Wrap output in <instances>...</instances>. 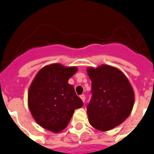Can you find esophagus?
<instances>
[{"label":"esophagus","instance_id":"obj_1","mask_svg":"<svg viewBox=\"0 0 154 154\" xmlns=\"http://www.w3.org/2000/svg\"><path fill=\"white\" fill-rule=\"evenodd\" d=\"M80 98H81V99H82V101L85 102V95H81V96H80Z\"/></svg>","mask_w":154,"mask_h":154}]
</instances>
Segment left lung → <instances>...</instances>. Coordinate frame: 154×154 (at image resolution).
<instances>
[{"label":"left lung","mask_w":154,"mask_h":154,"mask_svg":"<svg viewBox=\"0 0 154 154\" xmlns=\"http://www.w3.org/2000/svg\"><path fill=\"white\" fill-rule=\"evenodd\" d=\"M92 96L87 106L91 126L108 131L126 120L133 109L135 95L130 81L122 71L108 65L89 67Z\"/></svg>","instance_id":"left-lung-1"}]
</instances>
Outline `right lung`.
<instances>
[{
  "mask_svg": "<svg viewBox=\"0 0 154 154\" xmlns=\"http://www.w3.org/2000/svg\"><path fill=\"white\" fill-rule=\"evenodd\" d=\"M77 70L75 66L53 63L41 69L34 78L28 92V108L42 128L55 133L62 131L75 109L83 106L73 85L68 82Z\"/></svg>",
  "mask_w": 154,
  "mask_h": 154,
  "instance_id": "obj_1",
  "label": "right lung"
}]
</instances>
